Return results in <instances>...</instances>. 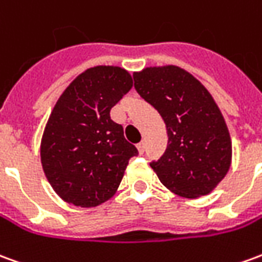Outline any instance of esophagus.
Wrapping results in <instances>:
<instances>
[{
  "label": "esophagus",
  "instance_id": "esophagus-1",
  "mask_svg": "<svg viewBox=\"0 0 262 262\" xmlns=\"http://www.w3.org/2000/svg\"><path fill=\"white\" fill-rule=\"evenodd\" d=\"M144 147H146L144 142H140V143H137V150H139V153H140V155H143V153H144Z\"/></svg>",
  "mask_w": 262,
  "mask_h": 262
}]
</instances>
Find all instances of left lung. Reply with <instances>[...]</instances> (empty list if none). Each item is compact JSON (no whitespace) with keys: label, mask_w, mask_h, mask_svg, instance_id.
Returning a JSON list of instances; mask_svg holds the SVG:
<instances>
[{"label":"left lung","mask_w":262,"mask_h":262,"mask_svg":"<svg viewBox=\"0 0 262 262\" xmlns=\"http://www.w3.org/2000/svg\"><path fill=\"white\" fill-rule=\"evenodd\" d=\"M135 89L166 123L167 149L150 163L163 186L197 199L224 179L231 164V139L213 96L187 71L174 65L133 74Z\"/></svg>","instance_id":"1"}]
</instances>
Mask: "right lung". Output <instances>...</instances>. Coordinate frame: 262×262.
I'll use <instances>...</instances> for the list:
<instances>
[{
	"label": "right lung",
	"mask_w": 262,
	"mask_h": 262,
	"mask_svg": "<svg viewBox=\"0 0 262 262\" xmlns=\"http://www.w3.org/2000/svg\"><path fill=\"white\" fill-rule=\"evenodd\" d=\"M132 86L130 74L122 68H89L54 106L42 136L41 163L62 200L96 207L116 193L139 151L111 119V109Z\"/></svg>",
	"instance_id": "right-lung-1"
}]
</instances>
